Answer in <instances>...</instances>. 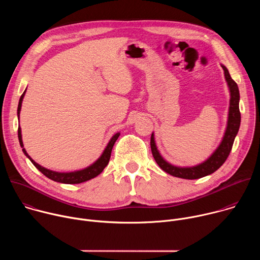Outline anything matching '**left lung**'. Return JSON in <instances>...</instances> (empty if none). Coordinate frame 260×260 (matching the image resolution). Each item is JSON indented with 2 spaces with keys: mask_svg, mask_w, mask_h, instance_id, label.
Instances as JSON below:
<instances>
[{
  "mask_svg": "<svg viewBox=\"0 0 260 260\" xmlns=\"http://www.w3.org/2000/svg\"><path fill=\"white\" fill-rule=\"evenodd\" d=\"M221 67L224 71V78L228 83V87L231 95L228 122H226L224 135L222 137L220 144L218 145L215 151L205 161L191 167H179V166L170 164L161 156L160 152L157 149L154 133H152L151 135V140H150L151 151L156 164L159 166L161 170H164L166 173L174 177L193 180V179H200L205 176L211 175L224 164V161L226 160V158L231 153L234 141L238 135L240 124H241V113L239 109L240 91L237 83L232 79L228 68L222 63H221Z\"/></svg>",
  "mask_w": 260,
  "mask_h": 260,
  "instance_id": "left-lung-1",
  "label": "left lung"
}]
</instances>
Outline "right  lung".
Masks as SVG:
<instances>
[{
	"label": "right lung",
	"mask_w": 260,
	"mask_h": 260,
	"mask_svg": "<svg viewBox=\"0 0 260 260\" xmlns=\"http://www.w3.org/2000/svg\"><path fill=\"white\" fill-rule=\"evenodd\" d=\"M26 89L23 91V93L21 94L20 99H19V103H18V108H17V117L19 120V115H20V110H21V105H22V100L24 98ZM120 136V133H116L115 135H113V137L110 139L108 145L106 146V148L104 149L103 153L101 154V156L90 166L82 169V170H78V171H74V172H55L49 169H46L42 166H40L39 164H37L26 152V150L23 148V142H22V136H21V128L20 126L18 127V140H19V144L20 147L22 148V152L24 153V155L31 161V164L38 169L43 175H45L47 178L55 181V182H59V183H63V184H79L85 181H88L94 177H96L98 175H100L104 169L107 167V165L109 164L110 160V156H111V152H112V148L116 142V140L118 139V137Z\"/></svg>",
	"instance_id": "add662e5"
}]
</instances>
